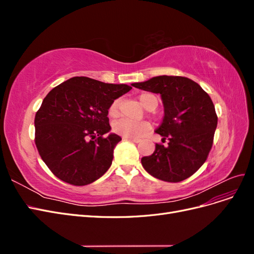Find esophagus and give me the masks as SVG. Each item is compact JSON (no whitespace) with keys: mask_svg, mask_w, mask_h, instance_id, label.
I'll list each match as a JSON object with an SVG mask.
<instances>
[{"mask_svg":"<svg viewBox=\"0 0 254 254\" xmlns=\"http://www.w3.org/2000/svg\"><path fill=\"white\" fill-rule=\"evenodd\" d=\"M123 139L129 141V142H133V143H139L140 140L139 139H133V137H126V136H123Z\"/></svg>","mask_w":254,"mask_h":254,"instance_id":"34e87169","label":"esophagus"}]
</instances>
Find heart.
<instances>
[{"mask_svg":"<svg viewBox=\"0 0 254 254\" xmlns=\"http://www.w3.org/2000/svg\"><path fill=\"white\" fill-rule=\"evenodd\" d=\"M139 101L144 108L147 110L152 108V107H155L156 108L158 106V98L153 94L144 93L140 95ZM119 111H120V101L119 99H115L109 108V115L112 118L117 117L119 114ZM149 129H150V125L146 122L137 123V122L130 121L128 119H120L113 123V130L115 132L126 137H133V139L142 136L143 134L147 132Z\"/></svg>","mask_w":254,"mask_h":254,"instance_id":"heart-1","label":"heart"}]
</instances>
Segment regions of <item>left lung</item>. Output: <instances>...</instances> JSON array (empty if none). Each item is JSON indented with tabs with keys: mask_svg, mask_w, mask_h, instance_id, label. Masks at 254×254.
I'll return each instance as SVG.
<instances>
[{
	"mask_svg": "<svg viewBox=\"0 0 254 254\" xmlns=\"http://www.w3.org/2000/svg\"><path fill=\"white\" fill-rule=\"evenodd\" d=\"M132 84L159 93L164 106L156 132L168 145L156 144L152 155L142 158L145 171L167 182L188 179L205 162L213 145L217 115L211 97L197 82L182 76H157Z\"/></svg>",
	"mask_w": 254,
	"mask_h": 254,
	"instance_id": "obj_1",
	"label": "left lung"
}]
</instances>
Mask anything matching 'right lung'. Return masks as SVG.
<instances>
[{"instance_id":"right-lung-1","label":"right lung","mask_w":254,"mask_h":254,"mask_svg":"<svg viewBox=\"0 0 254 254\" xmlns=\"http://www.w3.org/2000/svg\"><path fill=\"white\" fill-rule=\"evenodd\" d=\"M131 89L76 76L49 92L35 117V143L57 178L87 186L109 170L122 137L104 136L111 130L108 110Z\"/></svg>"}]
</instances>
